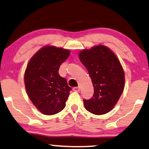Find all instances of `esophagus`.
<instances>
[{
    "label": "esophagus",
    "instance_id": "esophagus-1",
    "mask_svg": "<svg viewBox=\"0 0 149 149\" xmlns=\"http://www.w3.org/2000/svg\"><path fill=\"white\" fill-rule=\"evenodd\" d=\"M73 90L76 92H78V91H80V86H75V87L73 88Z\"/></svg>",
    "mask_w": 149,
    "mask_h": 149
}]
</instances>
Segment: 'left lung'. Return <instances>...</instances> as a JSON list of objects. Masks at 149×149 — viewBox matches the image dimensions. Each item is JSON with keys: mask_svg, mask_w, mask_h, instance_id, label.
Listing matches in <instances>:
<instances>
[{"mask_svg": "<svg viewBox=\"0 0 149 149\" xmlns=\"http://www.w3.org/2000/svg\"><path fill=\"white\" fill-rule=\"evenodd\" d=\"M79 58L87 69L94 88L93 97L83 100L85 109L95 115L107 113L123 92L125 73L121 64L111 51L102 45L82 50Z\"/></svg>", "mask_w": 149, "mask_h": 149, "instance_id": "1", "label": "left lung"}]
</instances>
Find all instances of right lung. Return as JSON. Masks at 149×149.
<instances>
[{
  "instance_id": "right-lung-1",
  "label": "right lung",
  "mask_w": 149,
  "mask_h": 149,
  "mask_svg": "<svg viewBox=\"0 0 149 149\" xmlns=\"http://www.w3.org/2000/svg\"><path fill=\"white\" fill-rule=\"evenodd\" d=\"M69 54V50L63 48L45 47L28 63L24 73L27 95L43 114H56L65 107L71 88L58 70Z\"/></svg>"
}]
</instances>
